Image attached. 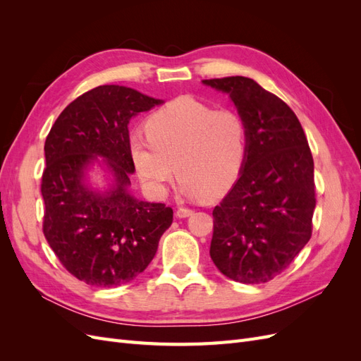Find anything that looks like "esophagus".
Wrapping results in <instances>:
<instances>
[{"instance_id":"1","label":"esophagus","mask_w":361,"mask_h":361,"mask_svg":"<svg viewBox=\"0 0 361 361\" xmlns=\"http://www.w3.org/2000/svg\"><path fill=\"white\" fill-rule=\"evenodd\" d=\"M192 209H190V207H178V211H176V216L178 218H187V216H190V215H192Z\"/></svg>"}]
</instances>
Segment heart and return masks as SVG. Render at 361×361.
<instances>
[{"label": "heart", "mask_w": 361, "mask_h": 361, "mask_svg": "<svg viewBox=\"0 0 361 361\" xmlns=\"http://www.w3.org/2000/svg\"><path fill=\"white\" fill-rule=\"evenodd\" d=\"M146 133L129 140L140 179L164 194L174 173L188 197H218L241 176L248 154L245 120L232 108H214L179 96L152 114Z\"/></svg>", "instance_id": "heart-1"}]
</instances>
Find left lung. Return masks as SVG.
<instances>
[{
  "label": "left lung",
  "instance_id": "1",
  "mask_svg": "<svg viewBox=\"0 0 361 361\" xmlns=\"http://www.w3.org/2000/svg\"><path fill=\"white\" fill-rule=\"evenodd\" d=\"M231 96L248 129L241 176L215 206L211 259L223 274L257 285L281 274L312 236L313 157L298 117L245 76L203 80Z\"/></svg>",
  "mask_w": 361,
  "mask_h": 361
}]
</instances>
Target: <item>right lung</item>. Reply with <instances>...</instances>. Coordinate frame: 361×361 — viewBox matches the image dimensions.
Returning <instances> with one entry per match:
<instances>
[{
	"mask_svg": "<svg viewBox=\"0 0 361 361\" xmlns=\"http://www.w3.org/2000/svg\"><path fill=\"white\" fill-rule=\"evenodd\" d=\"M161 104L129 87L99 85L64 108L47 137L43 235L61 265L87 285L113 288L134 280L171 226V207L141 202L128 191L135 171L129 120ZM97 156L115 179L105 193L83 180Z\"/></svg>",
	"mask_w": 361,
	"mask_h": 361,
	"instance_id": "right-lung-1",
	"label": "right lung"
}]
</instances>
